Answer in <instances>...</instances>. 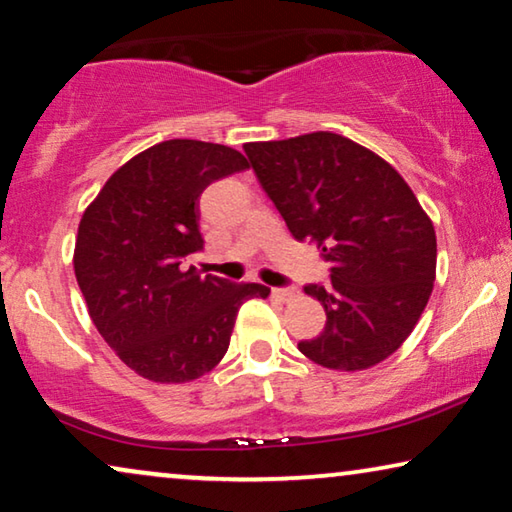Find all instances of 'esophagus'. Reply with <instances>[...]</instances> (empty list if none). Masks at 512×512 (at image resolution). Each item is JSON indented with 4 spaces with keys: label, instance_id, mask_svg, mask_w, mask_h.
Returning a JSON list of instances; mask_svg holds the SVG:
<instances>
[{
    "label": "esophagus",
    "instance_id": "obj_1",
    "mask_svg": "<svg viewBox=\"0 0 512 512\" xmlns=\"http://www.w3.org/2000/svg\"><path fill=\"white\" fill-rule=\"evenodd\" d=\"M298 289L296 286H284V289H272V296H275L277 300H282V303H286V300H291L293 296H296Z\"/></svg>",
    "mask_w": 512,
    "mask_h": 512
}]
</instances>
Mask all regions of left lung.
<instances>
[{
  "label": "left lung",
  "instance_id": "obj_1",
  "mask_svg": "<svg viewBox=\"0 0 512 512\" xmlns=\"http://www.w3.org/2000/svg\"><path fill=\"white\" fill-rule=\"evenodd\" d=\"M263 191L296 240L331 263L307 296L326 310L307 359L333 370H366L403 345L429 303L436 233L415 193L387 160L335 132L244 144Z\"/></svg>",
  "mask_w": 512,
  "mask_h": 512
}]
</instances>
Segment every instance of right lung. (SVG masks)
Wrapping results in <instances>:
<instances>
[{"mask_svg":"<svg viewBox=\"0 0 512 512\" xmlns=\"http://www.w3.org/2000/svg\"><path fill=\"white\" fill-rule=\"evenodd\" d=\"M247 167L230 146L170 139L130 158L83 212L76 282L97 331L146 380L174 384L209 373L228 352L244 300L268 298L263 284L184 270L205 247L202 191Z\"/></svg>","mask_w":512,"mask_h":512,"instance_id":"obj_1","label":"right lung"}]
</instances>
